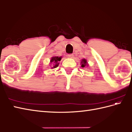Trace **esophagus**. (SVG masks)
Returning a JSON list of instances; mask_svg holds the SVG:
<instances>
[{
  "mask_svg": "<svg viewBox=\"0 0 132 132\" xmlns=\"http://www.w3.org/2000/svg\"><path fill=\"white\" fill-rule=\"evenodd\" d=\"M67 57L70 59H72L73 57V54H68L67 55Z\"/></svg>",
  "mask_w": 132,
  "mask_h": 132,
  "instance_id": "34e87169",
  "label": "esophagus"
}]
</instances>
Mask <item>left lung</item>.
<instances>
[{
  "mask_svg": "<svg viewBox=\"0 0 132 132\" xmlns=\"http://www.w3.org/2000/svg\"><path fill=\"white\" fill-rule=\"evenodd\" d=\"M87 65V60L85 59H82L81 61V67L82 68H84L86 65Z\"/></svg>",
  "mask_w": 132,
  "mask_h": 132,
  "instance_id": "left-lung-1",
  "label": "left lung"
}]
</instances>
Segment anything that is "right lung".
<instances>
[{
  "label": "right lung",
  "instance_id": "obj_1",
  "mask_svg": "<svg viewBox=\"0 0 132 132\" xmlns=\"http://www.w3.org/2000/svg\"><path fill=\"white\" fill-rule=\"evenodd\" d=\"M61 57H58V56H55V57H52L51 60V63H53V67H52V68H57V67L59 65V61H60L61 60Z\"/></svg>",
  "mask_w": 132,
  "mask_h": 132
}]
</instances>
